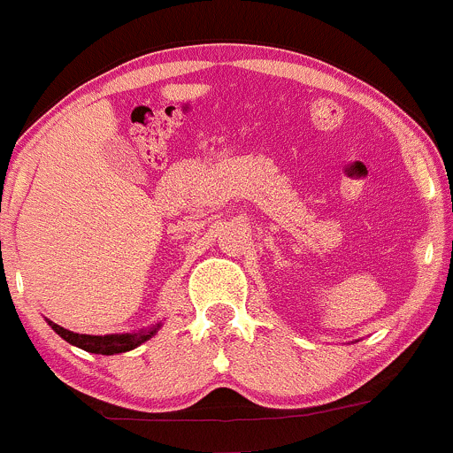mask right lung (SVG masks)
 Instances as JSON below:
<instances>
[{"instance_id": "1", "label": "right lung", "mask_w": 453, "mask_h": 453, "mask_svg": "<svg viewBox=\"0 0 453 453\" xmlns=\"http://www.w3.org/2000/svg\"><path fill=\"white\" fill-rule=\"evenodd\" d=\"M50 327H52L56 334L63 340H67L69 344L78 349H85L88 353H100V356H115V353H126L137 349L139 344H143L146 340H150L152 335L157 334V329L161 325H155L150 329L133 331V334H109V335H87V334H73V331L60 327V325L48 320Z\"/></svg>"}]
</instances>
